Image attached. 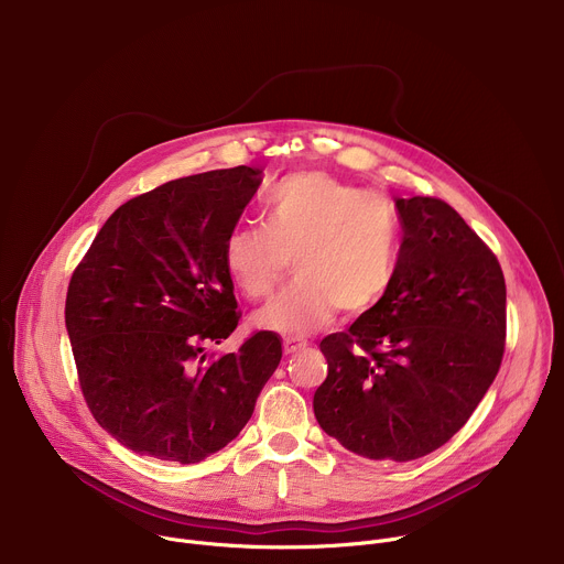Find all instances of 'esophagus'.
Wrapping results in <instances>:
<instances>
[{"label":"esophagus","instance_id":"34e87169","mask_svg":"<svg viewBox=\"0 0 564 564\" xmlns=\"http://www.w3.org/2000/svg\"><path fill=\"white\" fill-rule=\"evenodd\" d=\"M305 341H301V339H294V337H288V339H283V352L285 355H296V352H301V350H305Z\"/></svg>","mask_w":564,"mask_h":564}]
</instances>
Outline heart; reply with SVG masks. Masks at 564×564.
Returning <instances> with one entry per match:
<instances>
[{
    "label": "heart",
    "instance_id": "1",
    "mask_svg": "<svg viewBox=\"0 0 564 564\" xmlns=\"http://www.w3.org/2000/svg\"><path fill=\"white\" fill-rule=\"evenodd\" d=\"M401 246L394 203L326 172L283 178L265 198V225L234 227L223 248L229 279L250 301H265L290 270L294 283L254 316L288 337L328 326L335 312L364 314L390 288Z\"/></svg>",
    "mask_w": 564,
    "mask_h": 564
}]
</instances>
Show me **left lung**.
Segmentation results:
<instances>
[{
	"instance_id": "1",
	"label": "left lung",
	"mask_w": 564,
	"mask_h": 564,
	"mask_svg": "<svg viewBox=\"0 0 564 564\" xmlns=\"http://www.w3.org/2000/svg\"><path fill=\"white\" fill-rule=\"evenodd\" d=\"M404 238L383 299L318 344V426L344 448L411 462L444 446L494 383L507 341L498 257L433 196L397 198Z\"/></svg>"
}]
</instances>
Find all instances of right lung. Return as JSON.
<instances>
[{"label": "right lung", "mask_w": 564, "mask_h": 564, "mask_svg": "<svg viewBox=\"0 0 564 564\" xmlns=\"http://www.w3.org/2000/svg\"><path fill=\"white\" fill-rule=\"evenodd\" d=\"M261 174L216 170L127 200L73 270L64 318L77 381L96 422L133 453L196 464L220 451L281 361L270 330L205 355L238 326L223 248Z\"/></svg>", "instance_id": "1"}]
</instances>
